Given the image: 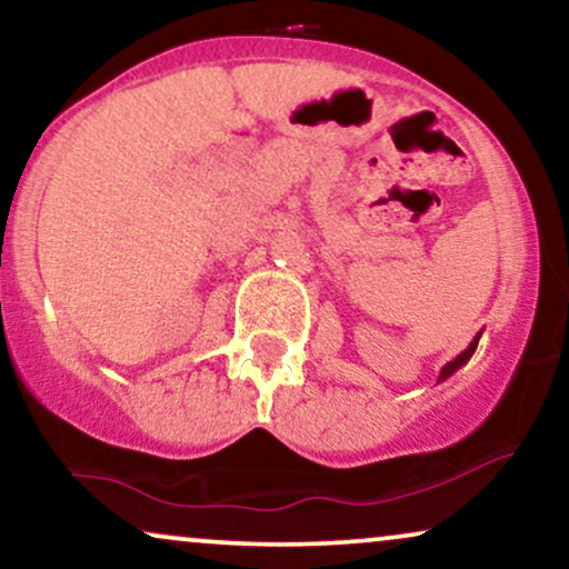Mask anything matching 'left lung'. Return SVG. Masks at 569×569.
Instances as JSON below:
<instances>
[{
  "mask_svg": "<svg viewBox=\"0 0 569 569\" xmlns=\"http://www.w3.org/2000/svg\"><path fill=\"white\" fill-rule=\"evenodd\" d=\"M479 339H481V331L477 333V337H473V339H471V345H469V347H466L461 355H458V357H453V360H450V362L446 365V368H442V370H440V376H438V380H440V383H442V380H446V378H450V376H453V372H456L458 368H463V365L471 360V355H473V352H477V345H479Z\"/></svg>",
  "mask_w": 569,
  "mask_h": 569,
  "instance_id": "8db88e82",
  "label": "left lung"
}]
</instances>
